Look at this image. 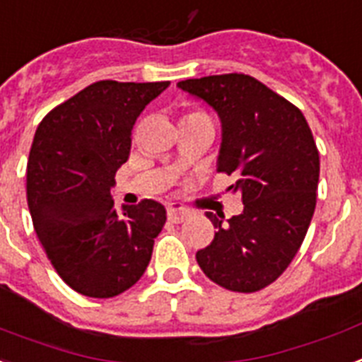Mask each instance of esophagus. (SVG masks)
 Returning a JSON list of instances; mask_svg holds the SVG:
<instances>
[{
  "instance_id": "34e87169",
  "label": "esophagus",
  "mask_w": 362,
  "mask_h": 362,
  "mask_svg": "<svg viewBox=\"0 0 362 362\" xmlns=\"http://www.w3.org/2000/svg\"><path fill=\"white\" fill-rule=\"evenodd\" d=\"M190 216V211H187L185 207L177 205V203H172L168 207V220L174 223H181L185 222L187 218Z\"/></svg>"
}]
</instances>
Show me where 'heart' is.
Segmentation results:
<instances>
[{
  "mask_svg": "<svg viewBox=\"0 0 362 362\" xmlns=\"http://www.w3.org/2000/svg\"><path fill=\"white\" fill-rule=\"evenodd\" d=\"M202 116H207V115H205V112H202V110H188L187 115L183 116V120H181V122L194 120V118H202Z\"/></svg>",
  "mask_w": 362,
  "mask_h": 362,
  "instance_id": "1",
  "label": "heart"
}]
</instances>
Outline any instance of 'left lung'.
Returning <instances> with one entry per match:
<instances>
[{
    "label": "left lung",
    "instance_id": "left-lung-1",
    "mask_svg": "<svg viewBox=\"0 0 362 362\" xmlns=\"http://www.w3.org/2000/svg\"><path fill=\"white\" fill-rule=\"evenodd\" d=\"M177 86L216 110V170L237 175L229 190L240 192L244 203L228 222L207 213L216 233L196 261L228 291H261L291 264L315 213L320 157L309 124L298 107L252 76L223 74Z\"/></svg>",
    "mask_w": 362,
    "mask_h": 362
}]
</instances>
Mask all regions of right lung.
<instances>
[{"instance_id": "add662e5", "label": "right lung", "mask_w": 362, "mask_h": 362, "mask_svg": "<svg viewBox=\"0 0 362 362\" xmlns=\"http://www.w3.org/2000/svg\"><path fill=\"white\" fill-rule=\"evenodd\" d=\"M160 83L98 81L47 112L27 163V205L62 281L88 298H112L146 272L166 222L159 202L115 207L110 188L127 160L131 131Z\"/></svg>"}]
</instances>
